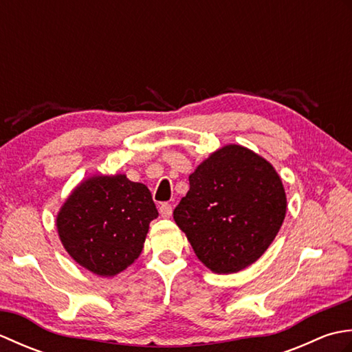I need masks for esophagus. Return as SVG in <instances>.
Returning <instances> with one entry per match:
<instances>
[{
    "label": "esophagus",
    "mask_w": 352,
    "mask_h": 352,
    "mask_svg": "<svg viewBox=\"0 0 352 352\" xmlns=\"http://www.w3.org/2000/svg\"><path fill=\"white\" fill-rule=\"evenodd\" d=\"M159 212H160V214H162V218H170L172 216V206L170 204H168V203H164V204H162L160 207H159Z\"/></svg>",
    "instance_id": "obj_1"
}]
</instances>
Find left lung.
Instances as JSON below:
<instances>
[{
	"label": "left lung",
	"instance_id": "1",
	"mask_svg": "<svg viewBox=\"0 0 352 352\" xmlns=\"http://www.w3.org/2000/svg\"><path fill=\"white\" fill-rule=\"evenodd\" d=\"M189 184L174 219L201 263L234 274L263 256L287 210L271 163L242 145H226L198 164Z\"/></svg>",
	"mask_w": 352,
	"mask_h": 352
}]
</instances>
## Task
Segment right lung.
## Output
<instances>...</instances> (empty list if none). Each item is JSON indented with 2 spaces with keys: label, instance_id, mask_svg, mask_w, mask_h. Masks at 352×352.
Segmentation results:
<instances>
[{
  "label": "right lung",
  "instance_id": "add662e5",
  "mask_svg": "<svg viewBox=\"0 0 352 352\" xmlns=\"http://www.w3.org/2000/svg\"><path fill=\"white\" fill-rule=\"evenodd\" d=\"M159 216L151 192L125 174L81 182L57 213L56 226L69 256L87 271L115 276L144 250L149 222Z\"/></svg>",
  "mask_w": 352,
  "mask_h": 352
}]
</instances>
